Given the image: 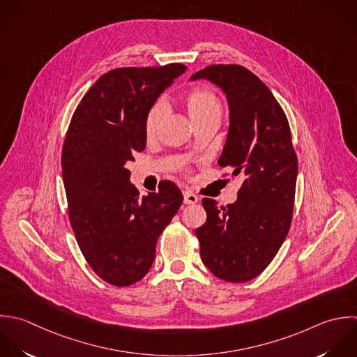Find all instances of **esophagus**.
I'll use <instances>...</instances> for the list:
<instances>
[{"label":"esophagus","instance_id":"obj_1","mask_svg":"<svg viewBox=\"0 0 357 357\" xmlns=\"http://www.w3.org/2000/svg\"><path fill=\"white\" fill-rule=\"evenodd\" d=\"M197 202H199V197L195 193H192L189 190L183 192V203L185 204H196Z\"/></svg>","mask_w":357,"mask_h":357}]
</instances>
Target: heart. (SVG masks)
I'll return each instance as SVG.
<instances>
[{"mask_svg":"<svg viewBox=\"0 0 357 357\" xmlns=\"http://www.w3.org/2000/svg\"><path fill=\"white\" fill-rule=\"evenodd\" d=\"M183 104L196 128L208 123L220 125L224 116L222 100L213 90L206 87H197L188 91L183 97ZM165 112L167 104L162 100L155 101L147 109L143 123L144 136L147 139H153L157 135L158 128L165 116Z\"/></svg>","mask_w":357,"mask_h":357,"instance_id":"b5f03b06","label":"heart"}]
</instances>
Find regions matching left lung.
Wrapping results in <instances>:
<instances>
[{"instance_id": "8db88e82", "label": "left lung", "mask_w": 357, "mask_h": 357, "mask_svg": "<svg viewBox=\"0 0 357 357\" xmlns=\"http://www.w3.org/2000/svg\"><path fill=\"white\" fill-rule=\"evenodd\" d=\"M208 79L228 97L231 126L218 160L222 174L242 179L238 200H202L206 224L196 229L204 266L241 284L260 275L284 243L294 217L298 155L288 118L271 90L236 63L208 65L190 79Z\"/></svg>"}]
</instances>
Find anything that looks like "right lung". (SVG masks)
Masks as SVG:
<instances>
[{"mask_svg": "<svg viewBox=\"0 0 357 357\" xmlns=\"http://www.w3.org/2000/svg\"><path fill=\"white\" fill-rule=\"evenodd\" d=\"M185 69L178 62L115 68L89 89L68 126L61 165L69 222L87 264L109 285L129 287L149 273L183 202L171 181L140 197L126 162L146 147L147 109Z\"/></svg>", "mask_w": 357, "mask_h": 357, "instance_id": "add662e5", "label": "right lung"}]
</instances>
